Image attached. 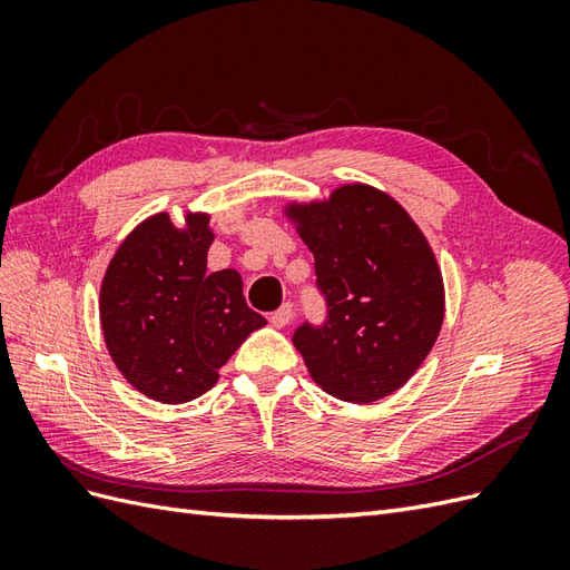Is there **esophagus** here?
<instances>
[{"mask_svg":"<svg viewBox=\"0 0 570 570\" xmlns=\"http://www.w3.org/2000/svg\"><path fill=\"white\" fill-rule=\"evenodd\" d=\"M292 316H295V308H292V304L287 302V304H283V306L278 308V312L271 314V323H273L275 327H285V325H289Z\"/></svg>","mask_w":570,"mask_h":570,"instance_id":"esophagus-1","label":"esophagus"}]
</instances>
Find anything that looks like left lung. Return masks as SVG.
I'll return each instance as SVG.
<instances>
[{
  "mask_svg": "<svg viewBox=\"0 0 570 570\" xmlns=\"http://www.w3.org/2000/svg\"><path fill=\"white\" fill-rule=\"evenodd\" d=\"M314 254L323 325L292 342L316 385L371 404L419 371L440 335L444 285L435 254L400 202L371 185H342L327 202L289 204Z\"/></svg>",
  "mask_w": 570,
  "mask_h": 570,
  "instance_id": "obj_1",
  "label": "left lung"
}]
</instances>
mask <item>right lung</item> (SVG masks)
<instances>
[{"label": "right lung", "mask_w": 570, "mask_h": 570, "mask_svg": "<svg viewBox=\"0 0 570 570\" xmlns=\"http://www.w3.org/2000/svg\"><path fill=\"white\" fill-rule=\"evenodd\" d=\"M212 243L206 214H187L185 228L157 214L124 239L101 281L99 321L114 364L164 404L212 390L218 368L266 325L237 271H206Z\"/></svg>", "instance_id": "right-lung-1"}]
</instances>
